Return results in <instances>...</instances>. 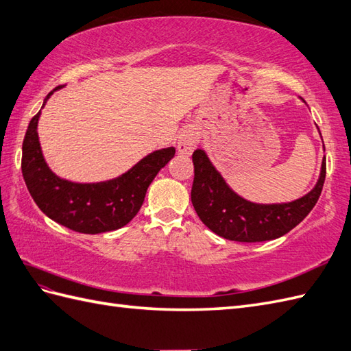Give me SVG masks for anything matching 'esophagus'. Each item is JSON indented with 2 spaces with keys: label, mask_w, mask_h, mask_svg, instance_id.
Segmentation results:
<instances>
[{
  "label": "esophagus",
  "mask_w": 351,
  "mask_h": 351,
  "mask_svg": "<svg viewBox=\"0 0 351 351\" xmlns=\"http://www.w3.org/2000/svg\"><path fill=\"white\" fill-rule=\"evenodd\" d=\"M198 141H199L198 131H196L193 126L184 128L180 136H178V141H177L178 153L184 156H189L193 152V149L196 147V144H198Z\"/></svg>",
  "instance_id": "obj_1"
}]
</instances>
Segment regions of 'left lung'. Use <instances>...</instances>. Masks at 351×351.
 Segmentation results:
<instances>
[{
	"mask_svg": "<svg viewBox=\"0 0 351 351\" xmlns=\"http://www.w3.org/2000/svg\"><path fill=\"white\" fill-rule=\"evenodd\" d=\"M192 160L191 198L196 215L219 237L240 243L276 240L292 230L314 208L326 177V159H323L317 184L302 198L286 204H254L230 189L204 150H195Z\"/></svg>",
	"mask_w": 351,
	"mask_h": 351,
	"instance_id": "obj_1",
	"label": "left lung"
}]
</instances>
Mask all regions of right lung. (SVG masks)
<instances>
[{
    "label": "right lung",
    "instance_id": "right-lung-1",
    "mask_svg": "<svg viewBox=\"0 0 351 351\" xmlns=\"http://www.w3.org/2000/svg\"><path fill=\"white\" fill-rule=\"evenodd\" d=\"M53 90L49 92L43 107ZM40 113L31 119L22 144L23 180L38 208L56 223L82 234L108 232L130 223L141 208L147 187L160 168L174 158L176 149L150 153L113 180L73 183L55 176L43 158L37 134Z\"/></svg>",
    "mask_w": 351,
    "mask_h": 351
}]
</instances>
